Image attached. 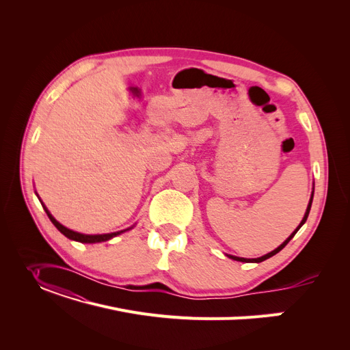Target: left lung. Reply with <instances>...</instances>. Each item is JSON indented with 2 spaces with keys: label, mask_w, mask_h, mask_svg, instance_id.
Returning a JSON list of instances; mask_svg holds the SVG:
<instances>
[{
  "label": "left lung",
  "mask_w": 350,
  "mask_h": 350,
  "mask_svg": "<svg viewBox=\"0 0 350 350\" xmlns=\"http://www.w3.org/2000/svg\"><path fill=\"white\" fill-rule=\"evenodd\" d=\"M312 198H314V191H312V196H310V200H309V204H308V208H306V213H305V215H304V218H302V221H301V224L297 227V230L293 231L286 240L278 247V248H275L273 251H271V252H268V254H265V255H262V256H260V258H240V256H234V255H227L228 258H231V260H234V261H240V262H262V261H265V260H268V258H271V256H273L275 254H278L291 240L293 238V235H295L297 232H298V230L305 224V221H306V218H308V215H309V211H310V206H312Z\"/></svg>",
  "instance_id": "1"
}]
</instances>
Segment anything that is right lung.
Listing matches in <instances>:
<instances>
[{
  "mask_svg": "<svg viewBox=\"0 0 350 350\" xmlns=\"http://www.w3.org/2000/svg\"><path fill=\"white\" fill-rule=\"evenodd\" d=\"M42 207H44V210H45V213L48 214V217H49V219L52 221V224L57 227L65 237H68L69 240H73V241H78V243H83V244H95V243H103V241H109L110 238H113V237H116V235H119V234H122V232H124V231H127V230H131V228H126V230H122V231H116V232H109V234H95V235H89V234H81V232H77V231H72V230H69V228H66V227H64L61 223H58L57 219H55L53 217H52V214L48 211V208L44 206V203H42Z\"/></svg>",
  "mask_w": 350,
  "mask_h": 350,
  "instance_id": "right-lung-1",
  "label": "right lung"
}]
</instances>
